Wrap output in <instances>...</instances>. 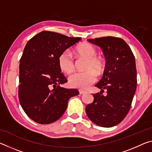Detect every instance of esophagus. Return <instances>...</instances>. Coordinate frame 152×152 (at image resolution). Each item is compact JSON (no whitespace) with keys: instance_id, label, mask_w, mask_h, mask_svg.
<instances>
[{"instance_id":"34e87169","label":"esophagus","mask_w":152,"mask_h":152,"mask_svg":"<svg viewBox=\"0 0 152 152\" xmlns=\"http://www.w3.org/2000/svg\"><path fill=\"white\" fill-rule=\"evenodd\" d=\"M85 92H86V91H83V90H79V93L80 94H83L85 93Z\"/></svg>"}]
</instances>
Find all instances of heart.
<instances>
[{"label": "heart", "mask_w": 152, "mask_h": 152, "mask_svg": "<svg viewBox=\"0 0 152 152\" xmlns=\"http://www.w3.org/2000/svg\"><path fill=\"white\" fill-rule=\"evenodd\" d=\"M75 52L80 57L86 59L84 69L85 71L76 72L68 78L71 87L86 89L96 81V74L103 72L104 63L101 58L96 56V48L91 43H82L75 49ZM58 66L60 70L66 74H70L74 70L75 66L72 56L68 51H64L58 58Z\"/></svg>", "instance_id": "1"}]
</instances>
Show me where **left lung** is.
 Segmentation results:
<instances>
[{
  "label": "left lung",
  "mask_w": 152,
  "mask_h": 152,
  "mask_svg": "<svg viewBox=\"0 0 152 152\" xmlns=\"http://www.w3.org/2000/svg\"><path fill=\"white\" fill-rule=\"evenodd\" d=\"M88 41L102 49L106 65L102 78L95 85L101 93L93 94L94 101L87 105L86 113L96 125L111 127L124 119L132 106L137 86L135 57L121 38L108 36ZM104 89L107 96L102 95Z\"/></svg>",
  "instance_id": "1"
}]
</instances>
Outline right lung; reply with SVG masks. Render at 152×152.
Masks as SVG:
<instances>
[{"mask_svg":"<svg viewBox=\"0 0 152 152\" xmlns=\"http://www.w3.org/2000/svg\"><path fill=\"white\" fill-rule=\"evenodd\" d=\"M81 40L52 31L38 33L25 45L19 64V99L30 119L49 124L60 119L77 89L60 85L67 79L58 66L61 53Z\"/></svg>","mask_w":152,"mask_h":152,"instance_id":"right-lung-1","label":"right lung"}]
</instances>
